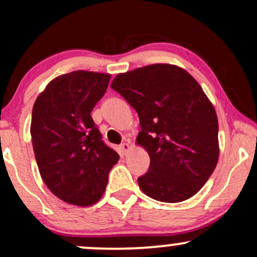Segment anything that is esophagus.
Masks as SVG:
<instances>
[{
	"label": "esophagus",
	"instance_id": "1",
	"mask_svg": "<svg viewBox=\"0 0 257 257\" xmlns=\"http://www.w3.org/2000/svg\"><path fill=\"white\" fill-rule=\"evenodd\" d=\"M120 149L123 150V153H128L129 149H131V145H129L128 142H124L120 144Z\"/></svg>",
	"mask_w": 257,
	"mask_h": 257
}]
</instances>
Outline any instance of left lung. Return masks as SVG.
Returning a JSON list of instances; mask_svg holds the SVG:
<instances>
[{
    "label": "left lung",
    "instance_id": "obj_1",
    "mask_svg": "<svg viewBox=\"0 0 257 257\" xmlns=\"http://www.w3.org/2000/svg\"><path fill=\"white\" fill-rule=\"evenodd\" d=\"M110 87L139 115L137 143L150 156L138 177L143 192L167 203L194 196L219 158L217 113L199 83L176 65L154 64L117 75Z\"/></svg>",
    "mask_w": 257,
    "mask_h": 257
}]
</instances>
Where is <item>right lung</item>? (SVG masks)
Wrapping results in <instances>:
<instances>
[{"label": "right lung", "instance_id": "obj_1", "mask_svg": "<svg viewBox=\"0 0 257 257\" xmlns=\"http://www.w3.org/2000/svg\"><path fill=\"white\" fill-rule=\"evenodd\" d=\"M109 80V74L82 70L61 75L48 83L33 106L31 136L40 176L69 204L98 202L119 160L91 117Z\"/></svg>", "mask_w": 257, "mask_h": 257}]
</instances>
